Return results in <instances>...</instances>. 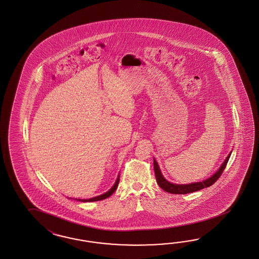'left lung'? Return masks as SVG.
<instances>
[{
  "label": "left lung",
  "instance_id": "left-lung-1",
  "mask_svg": "<svg viewBox=\"0 0 259 259\" xmlns=\"http://www.w3.org/2000/svg\"><path fill=\"white\" fill-rule=\"evenodd\" d=\"M230 152L229 155L227 156L226 160L223 162L221 167L219 170L213 174L209 179H207L205 181L202 182H199V183H194V184H188V185H175V184H171L169 182H167L164 178H163V174L160 170V167L158 165V163L156 162L155 159L153 161V164H154V171H155L156 181L158 183L159 186L166 192L171 193V194H187V193L196 192L199 191L200 189H203L205 187H209L211 185L214 184L219 178L221 177V175L223 172V170L225 169L226 164L229 161L230 156H231Z\"/></svg>",
  "mask_w": 259,
  "mask_h": 259
}]
</instances>
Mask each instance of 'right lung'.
Here are the masks:
<instances>
[{
  "label": "right lung",
  "instance_id": "add662e5",
  "mask_svg": "<svg viewBox=\"0 0 259 259\" xmlns=\"http://www.w3.org/2000/svg\"><path fill=\"white\" fill-rule=\"evenodd\" d=\"M119 176L117 178V180H116V182H115V184L113 185V186L111 187V189L108 191V192L105 193V194H102V195H100V196H97V197H95V198H92V199H88V200H79V201H83V202H86V201H97V200H105V199H107V198H109L111 195H112V193H114V191L116 190V188H117V186H118L119 184Z\"/></svg>",
  "mask_w": 259,
  "mask_h": 259
}]
</instances>
